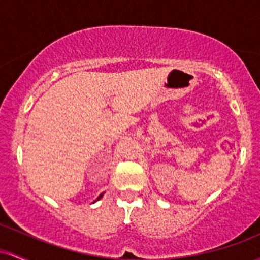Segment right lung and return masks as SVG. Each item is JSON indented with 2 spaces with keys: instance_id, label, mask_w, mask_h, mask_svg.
Returning a JSON list of instances; mask_svg holds the SVG:
<instances>
[{
  "instance_id": "obj_1",
  "label": "right lung",
  "mask_w": 260,
  "mask_h": 260,
  "mask_svg": "<svg viewBox=\"0 0 260 260\" xmlns=\"http://www.w3.org/2000/svg\"><path fill=\"white\" fill-rule=\"evenodd\" d=\"M103 194H104V193H102L101 195H99V197L97 198V200H99V199H101V198H102V197H103ZM97 200H94V201H93V203H95V201H97Z\"/></svg>"
}]
</instances>
